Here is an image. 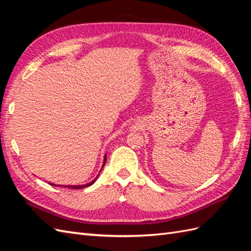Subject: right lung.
Masks as SVG:
<instances>
[{
    "mask_svg": "<svg viewBox=\"0 0 251 251\" xmlns=\"http://www.w3.org/2000/svg\"><path fill=\"white\" fill-rule=\"evenodd\" d=\"M105 163H106V155H105V158H104V163H102V166H101V169L104 168V165H105ZM101 171V170H100ZM96 179H98V177H96L93 181H91V182H89V183H87V184H82V185H60V187H64V188H69V189H73V190H76V189H83V188H87V187H90V185L91 184H93L94 182H95V180ZM50 185H54V187H59V184H54V183H50Z\"/></svg>",
    "mask_w": 251,
    "mask_h": 251,
    "instance_id": "right-lung-1",
    "label": "right lung"
}]
</instances>
